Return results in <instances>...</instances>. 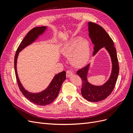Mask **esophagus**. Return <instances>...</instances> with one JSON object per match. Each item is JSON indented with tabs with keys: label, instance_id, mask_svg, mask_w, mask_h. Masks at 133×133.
I'll return each mask as SVG.
<instances>
[{
	"label": "esophagus",
	"instance_id": "obj_1",
	"mask_svg": "<svg viewBox=\"0 0 133 133\" xmlns=\"http://www.w3.org/2000/svg\"><path fill=\"white\" fill-rule=\"evenodd\" d=\"M72 75H73V72H72L71 70H68L66 71V77H70V76H71Z\"/></svg>",
	"mask_w": 133,
	"mask_h": 133
}]
</instances>
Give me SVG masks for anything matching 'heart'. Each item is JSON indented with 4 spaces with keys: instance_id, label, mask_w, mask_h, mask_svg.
I'll list each match as a JSON object with an SVG mask.
<instances>
[{
    "instance_id": "obj_1",
    "label": "heart",
    "mask_w": 133,
    "mask_h": 133,
    "mask_svg": "<svg viewBox=\"0 0 133 133\" xmlns=\"http://www.w3.org/2000/svg\"><path fill=\"white\" fill-rule=\"evenodd\" d=\"M63 54L71 57V62L75 66L80 67L85 65L90 57V43L87 40L76 37L64 47Z\"/></svg>"
}]
</instances>
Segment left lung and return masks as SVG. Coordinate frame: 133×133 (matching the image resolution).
Wrapping results in <instances>:
<instances>
[{
	"instance_id": "8db88e82",
	"label": "left lung",
	"mask_w": 133,
	"mask_h": 133,
	"mask_svg": "<svg viewBox=\"0 0 133 133\" xmlns=\"http://www.w3.org/2000/svg\"><path fill=\"white\" fill-rule=\"evenodd\" d=\"M89 35L91 42L94 44L93 55L101 48L105 47L109 53L112 62V71L110 78L102 86L91 85L87 80V74L89 64L79 69L77 74L82 80V95L88 101L98 102L106 99L113 90L119 72L118 59L113 41L104 28L92 22L88 23Z\"/></svg>"
}]
</instances>
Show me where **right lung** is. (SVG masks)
I'll return each mask as SVG.
<instances>
[{"mask_svg":"<svg viewBox=\"0 0 133 133\" xmlns=\"http://www.w3.org/2000/svg\"><path fill=\"white\" fill-rule=\"evenodd\" d=\"M46 28V26H43L35 27L28 32L25 38L23 39L19 45L14 57L15 73L20 90L22 91L24 96L30 102L36 105L41 106L48 105L53 102L55 99L57 97L62 84L66 79V72L65 71H63L55 75L49 85L45 90L39 92V93H31V92L26 91L20 82L17 71V61L19 52L23 50L26 46L30 45L35 39H37L39 35L44 33Z\"/></svg>","mask_w":133,"mask_h":133,"instance_id":"1","label":"right lung"}]
</instances>
